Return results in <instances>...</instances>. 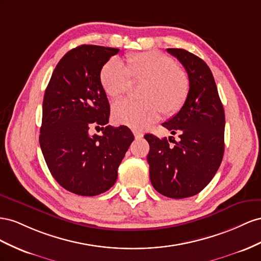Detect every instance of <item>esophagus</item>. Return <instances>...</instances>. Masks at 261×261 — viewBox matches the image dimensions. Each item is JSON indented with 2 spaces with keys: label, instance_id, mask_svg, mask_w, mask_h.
<instances>
[{
  "label": "esophagus",
  "instance_id": "1",
  "mask_svg": "<svg viewBox=\"0 0 261 261\" xmlns=\"http://www.w3.org/2000/svg\"><path fill=\"white\" fill-rule=\"evenodd\" d=\"M133 135H135L136 139H141L143 138V133L141 131H138V130H133Z\"/></svg>",
  "mask_w": 261,
  "mask_h": 261
}]
</instances>
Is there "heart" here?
Masks as SVG:
<instances>
[{
	"label": "heart",
	"mask_w": 261,
	"mask_h": 261,
	"mask_svg": "<svg viewBox=\"0 0 261 261\" xmlns=\"http://www.w3.org/2000/svg\"><path fill=\"white\" fill-rule=\"evenodd\" d=\"M144 81L142 100H119L113 107L114 120L131 129L142 130L160 119L161 114L173 116L187 100L190 82L188 74L176 66L173 58L159 51H144L125 57L123 63L111 58L101 66L100 85L109 97L124 95L131 80Z\"/></svg>",
	"instance_id": "heart-1"
}]
</instances>
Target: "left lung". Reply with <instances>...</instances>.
<instances>
[{"instance_id":"8db88e82","label":"left lung","mask_w":261,"mask_h":261,"mask_svg":"<svg viewBox=\"0 0 261 261\" xmlns=\"http://www.w3.org/2000/svg\"><path fill=\"white\" fill-rule=\"evenodd\" d=\"M167 52L184 65L190 82L185 105L163 123L179 139L144 138L150 144L147 163L154 189L182 199L199 193L218 172L224 154L225 115L212 72L202 59L184 49Z\"/></svg>"}]
</instances>
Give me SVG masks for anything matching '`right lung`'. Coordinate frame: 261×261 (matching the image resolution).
Masks as SVG:
<instances>
[{"mask_svg":"<svg viewBox=\"0 0 261 261\" xmlns=\"http://www.w3.org/2000/svg\"><path fill=\"white\" fill-rule=\"evenodd\" d=\"M119 49L83 44L65 54L44 92L39 143L58 184L80 196H97L115 185L132 143L131 130L108 123L110 107L99 72ZM94 125H105L91 136Z\"/></svg>","mask_w":261,"mask_h":261,"instance_id":"1","label":"right lung"}]
</instances>
